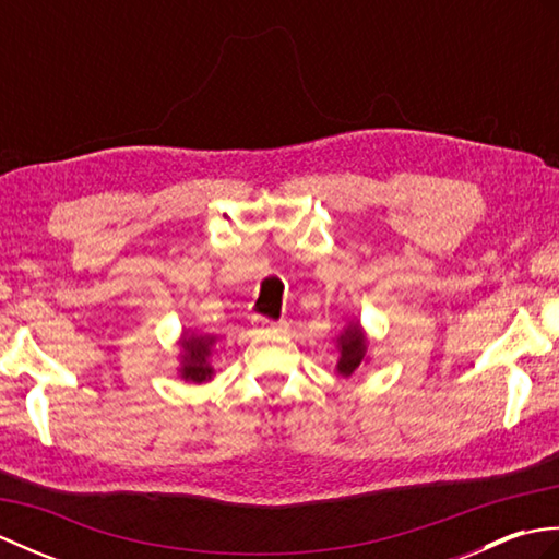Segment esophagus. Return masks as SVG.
I'll return each mask as SVG.
<instances>
[{
  "label": "esophagus",
  "instance_id": "obj_1",
  "mask_svg": "<svg viewBox=\"0 0 559 559\" xmlns=\"http://www.w3.org/2000/svg\"><path fill=\"white\" fill-rule=\"evenodd\" d=\"M254 324L259 331H266V334H278V331H286V322L283 319H269V317H254Z\"/></svg>",
  "mask_w": 559,
  "mask_h": 559
}]
</instances>
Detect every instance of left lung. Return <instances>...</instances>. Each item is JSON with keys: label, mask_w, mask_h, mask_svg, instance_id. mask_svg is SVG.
Masks as SVG:
<instances>
[{"label": "left lung", "mask_w": 559, "mask_h": 559, "mask_svg": "<svg viewBox=\"0 0 559 559\" xmlns=\"http://www.w3.org/2000/svg\"><path fill=\"white\" fill-rule=\"evenodd\" d=\"M338 346H341V360H338V372L341 374H353L355 367H358L365 358V350H367V343L365 336L360 334L358 324H350L346 329V334L338 338Z\"/></svg>", "instance_id": "obj_1"}]
</instances>
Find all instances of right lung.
I'll return each mask as SVG.
<instances>
[{"label":"right lung","instance_id":"obj_1","mask_svg":"<svg viewBox=\"0 0 559 559\" xmlns=\"http://www.w3.org/2000/svg\"><path fill=\"white\" fill-rule=\"evenodd\" d=\"M216 338L213 336H187L182 341V348H185V365H182V377L187 382H206L211 379L213 370L209 365V355Z\"/></svg>","mask_w":559,"mask_h":559}]
</instances>
